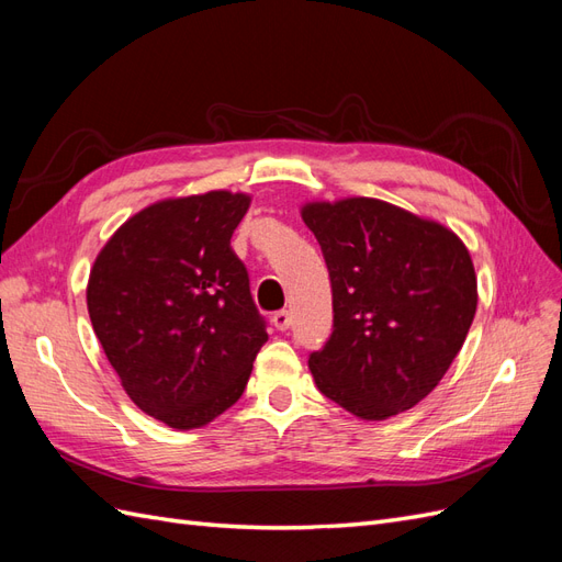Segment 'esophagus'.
I'll return each instance as SVG.
<instances>
[{"mask_svg":"<svg viewBox=\"0 0 562 562\" xmlns=\"http://www.w3.org/2000/svg\"><path fill=\"white\" fill-rule=\"evenodd\" d=\"M271 323H274L277 330H288V328H291V323H293L291 312H285V310L277 312L274 316H271Z\"/></svg>","mask_w":562,"mask_h":562,"instance_id":"1","label":"esophagus"}]
</instances>
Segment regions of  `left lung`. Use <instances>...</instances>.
<instances>
[{
	"instance_id": "8db88e82",
	"label": "left lung",
	"mask_w": 562,
	"mask_h": 562,
	"mask_svg": "<svg viewBox=\"0 0 562 562\" xmlns=\"http://www.w3.org/2000/svg\"><path fill=\"white\" fill-rule=\"evenodd\" d=\"M302 220L333 285V335L310 356L318 391L370 422L411 411L443 380L475 316L467 246L368 196L304 203Z\"/></svg>"
}]
</instances>
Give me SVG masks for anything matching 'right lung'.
<instances>
[{
  "instance_id": "add662e5",
  "label": "right lung",
  "mask_w": 562,
  "mask_h": 562,
  "mask_svg": "<svg viewBox=\"0 0 562 562\" xmlns=\"http://www.w3.org/2000/svg\"><path fill=\"white\" fill-rule=\"evenodd\" d=\"M241 192L164 199L128 217L93 262V330L128 398L173 429H199L241 398L267 342L248 271L229 241Z\"/></svg>"
}]
</instances>
